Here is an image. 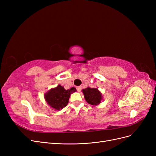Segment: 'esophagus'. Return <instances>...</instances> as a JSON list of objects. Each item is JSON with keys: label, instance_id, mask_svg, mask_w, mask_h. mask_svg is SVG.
Wrapping results in <instances>:
<instances>
[{"label": "esophagus", "instance_id": "1", "mask_svg": "<svg viewBox=\"0 0 156 156\" xmlns=\"http://www.w3.org/2000/svg\"><path fill=\"white\" fill-rule=\"evenodd\" d=\"M81 90H82V87L80 86V87H77V92H81Z\"/></svg>", "mask_w": 156, "mask_h": 156}]
</instances>
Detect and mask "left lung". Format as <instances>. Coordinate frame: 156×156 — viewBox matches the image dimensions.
<instances>
[{"instance_id": "obj_1", "label": "left lung", "mask_w": 156, "mask_h": 156, "mask_svg": "<svg viewBox=\"0 0 156 156\" xmlns=\"http://www.w3.org/2000/svg\"><path fill=\"white\" fill-rule=\"evenodd\" d=\"M83 93L85 100L92 105H98L102 100L101 93L98 88L88 87L83 90Z\"/></svg>"}]
</instances>
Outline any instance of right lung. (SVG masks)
<instances>
[{
	"instance_id": "1",
	"label": "right lung",
	"mask_w": 156,
	"mask_h": 156,
	"mask_svg": "<svg viewBox=\"0 0 156 156\" xmlns=\"http://www.w3.org/2000/svg\"><path fill=\"white\" fill-rule=\"evenodd\" d=\"M76 91V88L74 87L66 90L59 84L56 88H51L46 92L44 94V98L50 107L59 111L68 105L71 94Z\"/></svg>"
}]
</instances>
